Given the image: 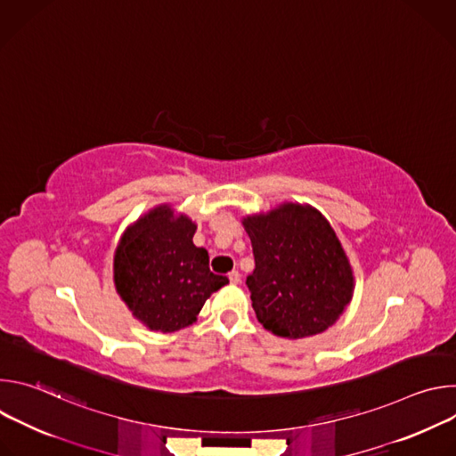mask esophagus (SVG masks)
Masks as SVG:
<instances>
[{"label":"esophagus","instance_id":"34e87169","mask_svg":"<svg viewBox=\"0 0 456 456\" xmlns=\"http://www.w3.org/2000/svg\"><path fill=\"white\" fill-rule=\"evenodd\" d=\"M229 281H231L232 285H238V283L241 281V274H240L238 271H231V273H229Z\"/></svg>","mask_w":456,"mask_h":456}]
</instances>
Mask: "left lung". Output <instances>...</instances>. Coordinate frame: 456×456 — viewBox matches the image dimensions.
<instances>
[{"mask_svg":"<svg viewBox=\"0 0 456 456\" xmlns=\"http://www.w3.org/2000/svg\"><path fill=\"white\" fill-rule=\"evenodd\" d=\"M243 225L254 254L245 283L257 321L289 339L327 330L354 290L350 264L330 224L315 209L287 204Z\"/></svg>","mask_w":456,"mask_h":456,"instance_id":"left-lung-1","label":"left lung"}]
</instances>
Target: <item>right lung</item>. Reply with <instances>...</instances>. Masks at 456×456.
Here are the masks:
<instances>
[{
    "mask_svg": "<svg viewBox=\"0 0 456 456\" xmlns=\"http://www.w3.org/2000/svg\"><path fill=\"white\" fill-rule=\"evenodd\" d=\"M189 218L171 220L167 206L141 218L115 252V287L137 319L157 332H176L197 319L206 299L227 285L192 243Z\"/></svg>",
    "mask_w": 456,
    "mask_h": 456,
    "instance_id": "right-lung-1",
    "label": "right lung"
}]
</instances>
